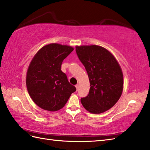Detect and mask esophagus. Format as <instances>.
<instances>
[{"label": "esophagus", "mask_w": 150, "mask_h": 150, "mask_svg": "<svg viewBox=\"0 0 150 150\" xmlns=\"http://www.w3.org/2000/svg\"><path fill=\"white\" fill-rule=\"evenodd\" d=\"M75 88H76V90H77V91H78V90H79V85L78 84H77L75 86Z\"/></svg>", "instance_id": "obj_1"}]
</instances>
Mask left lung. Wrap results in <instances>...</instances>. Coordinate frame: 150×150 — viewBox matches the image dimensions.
<instances>
[{
	"instance_id": "8db88e82",
	"label": "left lung",
	"mask_w": 150,
	"mask_h": 150,
	"mask_svg": "<svg viewBox=\"0 0 150 150\" xmlns=\"http://www.w3.org/2000/svg\"><path fill=\"white\" fill-rule=\"evenodd\" d=\"M75 50L90 80L89 94L81 99L82 106L91 113H104L112 108L122 95V69L113 54L103 47L76 46Z\"/></svg>"
}]
</instances>
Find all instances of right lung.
Returning <instances> with one entry per match:
<instances>
[{"label": "right lung", "mask_w": 150, "mask_h": 150, "mask_svg": "<svg viewBox=\"0 0 150 150\" xmlns=\"http://www.w3.org/2000/svg\"><path fill=\"white\" fill-rule=\"evenodd\" d=\"M74 48L57 43L47 44L35 55L26 73V87L31 99L38 106L55 111L65 106L74 86L61 71V64Z\"/></svg>", "instance_id": "add662e5"}]
</instances>
